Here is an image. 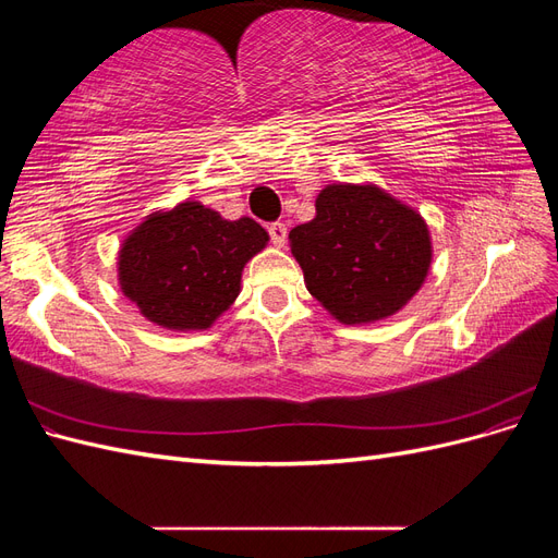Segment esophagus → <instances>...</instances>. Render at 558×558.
<instances>
[{"label":"esophagus","mask_w":558,"mask_h":558,"mask_svg":"<svg viewBox=\"0 0 558 558\" xmlns=\"http://www.w3.org/2000/svg\"><path fill=\"white\" fill-rule=\"evenodd\" d=\"M267 232H269V238H272V244L277 248H281L286 244V234H289V228H286L283 223H272L267 228Z\"/></svg>","instance_id":"esophagus-1"}]
</instances>
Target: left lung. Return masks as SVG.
Segmentation results:
<instances>
[{
    "label": "left lung",
    "instance_id": "left-lung-1",
    "mask_svg": "<svg viewBox=\"0 0 558 558\" xmlns=\"http://www.w3.org/2000/svg\"><path fill=\"white\" fill-rule=\"evenodd\" d=\"M307 291L344 326L398 314L424 286L430 230L414 207L377 183H330L316 216L289 232Z\"/></svg>",
    "mask_w": 558,
    "mask_h": 558
}]
</instances>
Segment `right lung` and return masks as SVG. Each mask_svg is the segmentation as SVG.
<instances>
[{"mask_svg":"<svg viewBox=\"0 0 558 558\" xmlns=\"http://www.w3.org/2000/svg\"><path fill=\"white\" fill-rule=\"evenodd\" d=\"M269 234L248 216L228 221L197 199L148 214L118 248L123 295L165 330H209L242 291L244 265Z\"/></svg>","mask_w":558,"mask_h":558,"instance_id":"right-lung-1","label":"right lung"}]
</instances>
